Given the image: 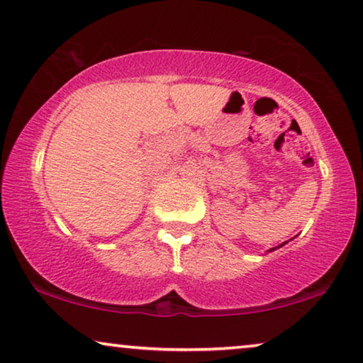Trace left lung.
Wrapping results in <instances>:
<instances>
[{
	"label": "left lung",
	"mask_w": 363,
	"mask_h": 363,
	"mask_svg": "<svg viewBox=\"0 0 363 363\" xmlns=\"http://www.w3.org/2000/svg\"><path fill=\"white\" fill-rule=\"evenodd\" d=\"M286 243H288V242H284V243H281V245H278V247H274V248H269V250H268V252H274V250L281 248V247H283V245H286Z\"/></svg>",
	"instance_id": "obj_1"
}]
</instances>
